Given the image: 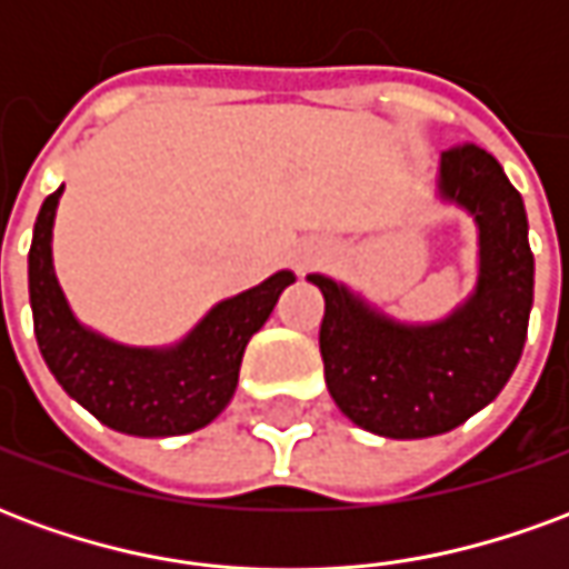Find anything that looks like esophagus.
<instances>
[{
  "label": "esophagus",
  "mask_w": 569,
  "mask_h": 569,
  "mask_svg": "<svg viewBox=\"0 0 569 569\" xmlns=\"http://www.w3.org/2000/svg\"><path fill=\"white\" fill-rule=\"evenodd\" d=\"M313 259H317L313 252H305V256H301V264H308V261H313Z\"/></svg>",
  "instance_id": "esophagus-1"
}]
</instances>
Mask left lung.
Segmentation results:
<instances>
[{
	"label": "left lung",
	"mask_w": 569,
	"mask_h": 569,
	"mask_svg": "<svg viewBox=\"0 0 569 569\" xmlns=\"http://www.w3.org/2000/svg\"><path fill=\"white\" fill-rule=\"evenodd\" d=\"M436 200L476 222V283L445 317L399 320L353 286L308 273L326 298V387L347 420L383 439H429L490 406L512 378L533 308L525 200L478 146L445 151Z\"/></svg>",
	"instance_id": "obj_1"
}]
</instances>
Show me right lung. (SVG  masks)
<instances>
[{
	"instance_id": "right-lung-1",
	"label": "right lung",
	"mask_w": 569,
	"mask_h": 569,
	"mask_svg": "<svg viewBox=\"0 0 569 569\" xmlns=\"http://www.w3.org/2000/svg\"><path fill=\"white\" fill-rule=\"evenodd\" d=\"M63 186L44 198L30 247V308L44 366L81 408L106 427L163 439L186 436L234 399L249 338L271 317L292 271L216 301L173 345H121L76 317L54 271V219Z\"/></svg>"
}]
</instances>
